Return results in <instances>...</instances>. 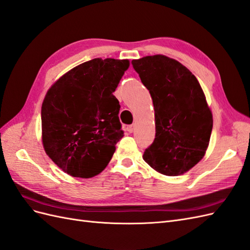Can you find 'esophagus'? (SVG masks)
Instances as JSON below:
<instances>
[{"mask_svg": "<svg viewBox=\"0 0 250 250\" xmlns=\"http://www.w3.org/2000/svg\"><path fill=\"white\" fill-rule=\"evenodd\" d=\"M133 129H134V126H133V125H128L127 128H126V130H127L128 132H130V133L133 131Z\"/></svg>", "mask_w": 250, "mask_h": 250, "instance_id": "esophagus-1", "label": "esophagus"}]
</instances>
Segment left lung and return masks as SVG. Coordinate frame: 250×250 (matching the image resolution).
Instances as JSON below:
<instances>
[{
	"mask_svg": "<svg viewBox=\"0 0 250 250\" xmlns=\"http://www.w3.org/2000/svg\"><path fill=\"white\" fill-rule=\"evenodd\" d=\"M149 90L156 117V138L143 159L166 175L188 171L204 157L212 130V114L192 73L165 56L131 61Z\"/></svg>",
	"mask_w": 250,
	"mask_h": 250,
	"instance_id": "obj_1",
	"label": "left lung"
}]
</instances>
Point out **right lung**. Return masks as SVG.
<instances>
[{
  "label": "right lung",
  "mask_w": 250,
  "mask_h": 250,
  "mask_svg": "<svg viewBox=\"0 0 250 250\" xmlns=\"http://www.w3.org/2000/svg\"><path fill=\"white\" fill-rule=\"evenodd\" d=\"M128 60L93 59L53 84L42 104L43 145L72 177L91 178L109 163L124 131L113 96Z\"/></svg>",
  "instance_id": "obj_1"
}]
</instances>
